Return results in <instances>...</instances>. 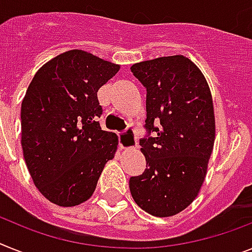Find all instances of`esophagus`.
I'll return each instance as SVG.
<instances>
[{"label": "esophagus", "mask_w": 252, "mask_h": 252, "mask_svg": "<svg viewBox=\"0 0 252 252\" xmlns=\"http://www.w3.org/2000/svg\"><path fill=\"white\" fill-rule=\"evenodd\" d=\"M118 139H120V145H121L122 149L134 148L136 145V135H135L134 130L130 126L124 132L118 135Z\"/></svg>", "instance_id": "34e87169"}]
</instances>
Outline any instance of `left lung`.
I'll return each mask as SVG.
<instances>
[{
    "label": "left lung",
    "mask_w": 252,
    "mask_h": 252,
    "mask_svg": "<svg viewBox=\"0 0 252 252\" xmlns=\"http://www.w3.org/2000/svg\"><path fill=\"white\" fill-rule=\"evenodd\" d=\"M131 72L147 89V168L131 176V196L153 216L188 207L205 180L215 140L213 97L201 70L183 55L136 63Z\"/></svg>",
    "instance_id": "left-lung-1"
}]
</instances>
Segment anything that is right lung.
Returning <instances> with one entry per match:
<instances>
[{
  "label": "right lung",
  "instance_id": "1",
  "mask_svg": "<svg viewBox=\"0 0 252 252\" xmlns=\"http://www.w3.org/2000/svg\"><path fill=\"white\" fill-rule=\"evenodd\" d=\"M120 69L82 50H70L38 69L23 99L22 147L34 186L50 202L80 205L96 188L118 138L103 131L97 90Z\"/></svg>",
  "mask_w": 252,
  "mask_h": 252
}]
</instances>
